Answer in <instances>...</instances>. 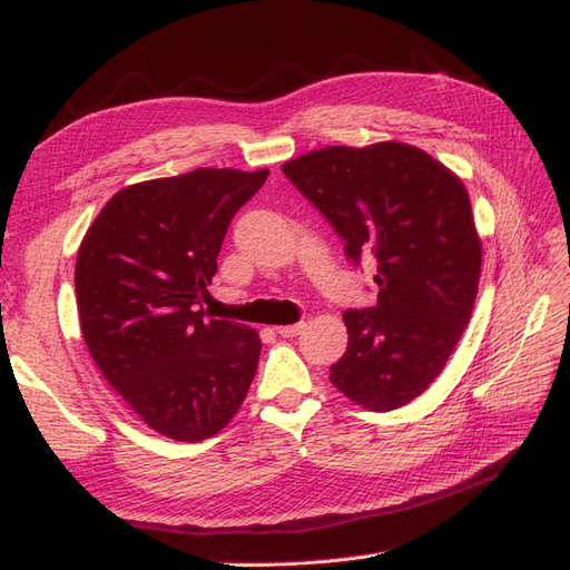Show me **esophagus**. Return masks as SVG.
I'll return each instance as SVG.
<instances>
[{"mask_svg": "<svg viewBox=\"0 0 570 570\" xmlns=\"http://www.w3.org/2000/svg\"><path fill=\"white\" fill-rule=\"evenodd\" d=\"M304 331V323H295V325H278L275 327V333L283 335V337H295Z\"/></svg>", "mask_w": 570, "mask_h": 570, "instance_id": "obj_1", "label": "esophagus"}]
</instances>
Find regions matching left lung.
Instances as JSON below:
<instances>
[{"label": "left lung", "instance_id": "obj_1", "mask_svg": "<svg viewBox=\"0 0 570 570\" xmlns=\"http://www.w3.org/2000/svg\"><path fill=\"white\" fill-rule=\"evenodd\" d=\"M283 174L352 262L377 258V304L342 314L350 342L331 383L368 411L409 404L442 373L478 295L482 245L461 178L404 142L323 147Z\"/></svg>", "mask_w": 570, "mask_h": 570}]
</instances>
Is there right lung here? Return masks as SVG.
<instances>
[{"instance_id": "obj_1", "label": "right lung", "mask_w": 570, "mask_h": 570, "mask_svg": "<svg viewBox=\"0 0 570 570\" xmlns=\"http://www.w3.org/2000/svg\"><path fill=\"white\" fill-rule=\"evenodd\" d=\"M268 168H197L128 185L85 233L76 299L107 383L151 430L199 442L245 402L262 354L249 325L206 318L199 302L233 216Z\"/></svg>"}]
</instances>
